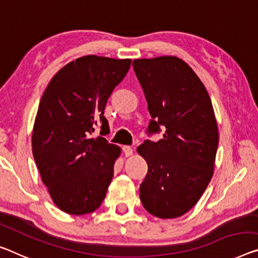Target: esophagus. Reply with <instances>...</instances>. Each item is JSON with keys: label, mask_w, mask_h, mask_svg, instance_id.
Segmentation results:
<instances>
[{"label": "esophagus", "mask_w": 258, "mask_h": 258, "mask_svg": "<svg viewBox=\"0 0 258 258\" xmlns=\"http://www.w3.org/2000/svg\"><path fill=\"white\" fill-rule=\"evenodd\" d=\"M123 152H124V154H125V157H130V156H133V153H134V149L132 148V146H123Z\"/></svg>", "instance_id": "34e87169"}]
</instances>
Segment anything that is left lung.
<instances>
[{"mask_svg": "<svg viewBox=\"0 0 258 258\" xmlns=\"http://www.w3.org/2000/svg\"><path fill=\"white\" fill-rule=\"evenodd\" d=\"M133 67L152 117L149 132L165 129L161 140L137 149L149 166L140 197L152 216L173 219L187 213L211 181L219 142L215 110L200 77L180 57L137 58Z\"/></svg>", "mask_w": 258, "mask_h": 258, "instance_id": "8db88e82", "label": "left lung"}]
</instances>
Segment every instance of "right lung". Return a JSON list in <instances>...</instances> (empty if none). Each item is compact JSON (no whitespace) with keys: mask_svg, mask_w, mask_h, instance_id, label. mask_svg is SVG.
<instances>
[{"mask_svg":"<svg viewBox=\"0 0 258 258\" xmlns=\"http://www.w3.org/2000/svg\"><path fill=\"white\" fill-rule=\"evenodd\" d=\"M130 58L86 55L55 74L43 92L32 133V152L54 204L74 216L100 207L121 148L106 138L107 99L128 73Z\"/></svg>","mask_w":258,"mask_h":258,"instance_id":"1","label":"right lung"}]
</instances>
